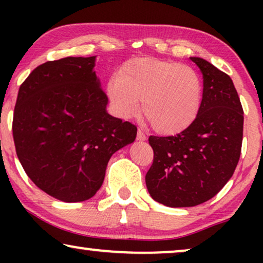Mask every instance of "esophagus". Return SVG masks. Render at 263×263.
<instances>
[{"mask_svg": "<svg viewBox=\"0 0 263 263\" xmlns=\"http://www.w3.org/2000/svg\"><path fill=\"white\" fill-rule=\"evenodd\" d=\"M147 138H146V135H145V133H143L141 129H139L138 130V140L139 141H145Z\"/></svg>", "mask_w": 263, "mask_h": 263, "instance_id": "1", "label": "esophagus"}]
</instances>
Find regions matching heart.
<instances>
[{"instance_id":"heart-1","label":"heart","mask_w":263,"mask_h":263,"mask_svg":"<svg viewBox=\"0 0 263 263\" xmlns=\"http://www.w3.org/2000/svg\"><path fill=\"white\" fill-rule=\"evenodd\" d=\"M107 96L118 116L130 118L142 109L161 135H176L194 123L202 104L203 84L194 68L152 57L125 62L107 81Z\"/></svg>"}]
</instances>
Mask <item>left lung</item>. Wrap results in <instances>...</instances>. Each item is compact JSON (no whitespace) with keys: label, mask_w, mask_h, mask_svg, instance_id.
<instances>
[{"label":"left lung","mask_w":263,"mask_h":263,"mask_svg":"<svg viewBox=\"0 0 263 263\" xmlns=\"http://www.w3.org/2000/svg\"><path fill=\"white\" fill-rule=\"evenodd\" d=\"M200 68L203 96L194 123L176 136H149L154 159L146 175L149 195L167 207H193L220 192L238 164L243 109L231 78L190 57Z\"/></svg>","instance_id":"obj_1"}]
</instances>
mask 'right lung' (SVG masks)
<instances>
[{"label": "right lung", "instance_id": "1", "mask_svg": "<svg viewBox=\"0 0 263 263\" xmlns=\"http://www.w3.org/2000/svg\"><path fill=\"white\" fill-rule=\"evenodd\" d=\"M96 56L35 68L20 86L13 117L16 156L31 181L63 202L96 195L111 156L138 128L107 114Z\"/></svg>", "mask_w": 263, "mask_h": 263}]
</instances>
